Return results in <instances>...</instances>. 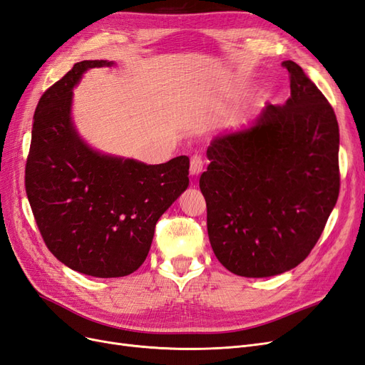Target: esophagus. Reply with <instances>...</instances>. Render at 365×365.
<instances>
[{"instance_id": "1", "label": "esophagus", "mask_w": 365, "mask_h": 365, "mask_svg": "<svg viewBox=\"0 0 365 365\" xmlns=\"http://www.w3.org/2000/svg\"><path fill=\"white\" fill-rule=\"evenodd\" d=\"M203 159L200 156H192L191 158V163H190V174L192 175V178H197V175H200L203 173Z\"/></svg>"}]
</instances>
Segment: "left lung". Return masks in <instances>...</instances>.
<instances>
[{"instance_id": "left-lung-1", "label": "left lung", "mask_w": 365, "mask_h": 365, "mask_svg": "<svg viewBox=\"0 0 365 365\" xmlns=\"http://www.w3.org/2000/svg\"><path fill=\"white\" fill-rule=\"evenodd\" d=\"M291 97L217 135L200 178L217 259L244 277H269L307 259L339 192L332 106L292 61Z\"/></svg>"}]
</instances>
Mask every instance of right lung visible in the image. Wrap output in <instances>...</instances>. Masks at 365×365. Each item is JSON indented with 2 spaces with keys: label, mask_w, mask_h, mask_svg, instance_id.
Wrapping results in <instances>:
<instances>
[{
  "label": "right lung",
  "mask_w": 365,
  "mask_h": 365,
  "mask_svg": "<svg viewBox=\"0 0 365 365\" xmlns=\"http://www.w3.org/2000/svg\"><path fill=\"white\" fill-rule=\"evenodd\" d=\"M83 61L46 89L33 116L26 191L48 250L74 272L123 277L144 264L162 214L190 185V159L147 165L89 147L73 121Z\"/></svg>",
  "instance_id": "right-lung-1"
}]
</instances>
